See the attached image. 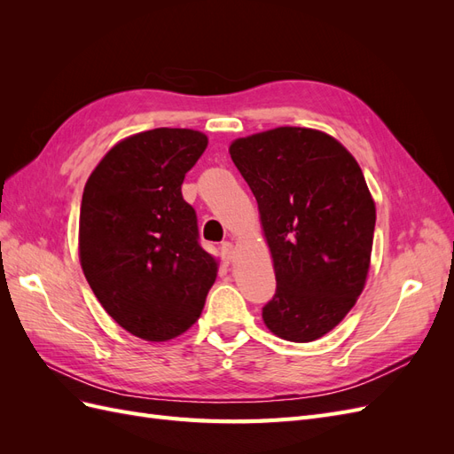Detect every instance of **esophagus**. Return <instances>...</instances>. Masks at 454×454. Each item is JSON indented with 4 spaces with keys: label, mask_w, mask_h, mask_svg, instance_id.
Instances as JSON below:
<instances>
[{
    "label": "esophagus",
    "mask_w": 454,
    "mask_h": 454,
    "mask_svg": "<svg viewBox=\"0 0 454 454\" xmlns=\"http://www.w3.org/2000/svg\"><path fill=\"white\" fill-rule=\"evenodd\" d=\"M219 248H222V255H223V259L227 261V263H231V261L235 259L237 250H235V246H232V242H222V246H219Z\"/></svg>",
    "instance_id": "obj_1"
}]
</instances>
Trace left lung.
Masks as SVG:
<instances>
[{
  "instance_id": "obj_1",
  "label": "left lung",
  "mask_w": 454,
  "mask_h": 454,
  "mask_svg": "<svg viewBox=\"0 0 454 454\" xmlns=\"http://www.w3.org/2000/svg\"><path fill=\"white\" fill-rule=\"evenodd\" d=\"M257 200L277 292L263 307L274 335L320 339L360 297L375 232V202L358 162L320 130L280 127L231 145Z\"/></svg>"
}]
</instances>
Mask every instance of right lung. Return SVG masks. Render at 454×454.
<instances>
[{
  "instance_id": "obj_1",
  "label": "right lung",
  "mask_w": 454,
  "mask_h": 454,
  "mask_svg": "<svg viewBox=\"0 0 454 454\" xmlns=\"http://www.w3.org/2000/svg\"><path fill=\"white\" fill-rule=\"evenodd\" d=\"M189 129H153L117 144L90 174L79 257L100 305L129 333L168 340L193 325L217 263L199 242L182 184L206 149Z\"/></svg>"
}]
</instances>
